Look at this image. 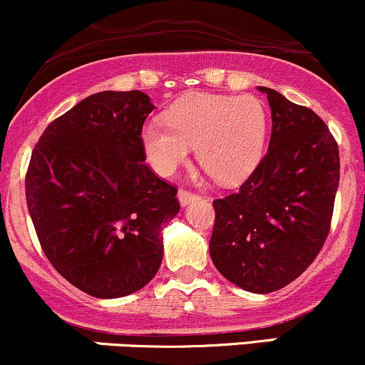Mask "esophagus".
<instances>
[{
	"instance_id": "34e87169",
	"label": "esophagus",
	"mask_w": 365,
	"mask_h": 365,
	"mask_svg": "<svg viewBox=\"0 0 365 365\" xmlns=\"http://www.w3.org/2000/svg\"><path fill=\"white\" fill-rule=\"evenodd\" d=\"M178 198H179V203H181L182 207H186L187 203H191V201L198 200L200 196L196 195V192H191V191H187V190H179Z\"/></svg>"
}]
</instances>
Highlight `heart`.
I'll use <instances>...</instances> for the list:
<instances>
[{
    "label": "heart",
    "mask_w": 365,
    "mask_h": 365,
    "mask_svg": "<svg viewBox=\"0 0 365 365\" xmlns=\"http://www.w3.org/2000/svg\"><path fill=\"white\" fill-rule=\"evenodd\" d=\"M165 124L147 123L141 147L157 174L169 178L190 158H196L222 184L242 181L258 165L267 140V109L252 96L191 92L164 114Z\"/></svg>",
    "instance_id": "1"
}]
</instances>
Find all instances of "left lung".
Listing matches in <instances>:
<instances>
[{
	"label": "left lung",
	"mask_w": 365,
	"mask_h": 365,
	"mask_svg": "<svg viewBox=\"0 0 365 365\" xmlns=\"http://www.w3.org/2000/svg\"><path fill=\"white\" fill-rule=\"evenodd\" d=\"M258 90L272 107L268 152L237 192L213 201L210 256L234 285L269 294L302 275L327 241L340 157L314 110Z\"/></svg>",
	"instance_id": "obj_1"
}]
</instances>
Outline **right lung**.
Listing matches in <instances>:
<instances>
[{
    "label": "right lung",
    "instance_id": "obj_1",
    "mask_svg": "<svg viewBox=\"0 0 365 365\" xmlns=\"http://www.w3.org/2000/svg\"><path fill=\"white\" fill-rule=\"evenodd\" d=\"M153 107L140 90L93 93L54 119L30 157L25 196L42 251L92 297L143 289L160 268L162 227L179 212L178 190L145 164Z\"/></svg>",
    "mask_w": 365,
    "mask_h": 365
}]
</instances>
